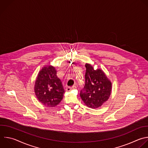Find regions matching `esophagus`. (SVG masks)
I'll use <instances>...</instances> for the list:
<instances>
[{"mask_svg": "<svg viewBox=\"0 0 148 148\" xmlns=\"http://www.w3.org/2000/svg\"><path fill=\"white\" fill-rule=\"evenodd\" d=\"M75 88H77L76 86H75V85H74V86H69V87H67V89H66V90H67V91H70V90H72V89H75Z\"/></svg>", "mask_w": 148, "mask_h": 148, "instance_id": "1", "label": "esophagus"}]
</instances>
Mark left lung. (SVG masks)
Returning <instances> with one entry per match:
<instances>
[{
	"mask_svg": "<svg viewBox=\"0 0 148 148\" xmlns=\"http://www.w3.org/2000/svg\"><path fill=\"white\" fill-rule=\"evenodd\" d=\"M85 67V86L80 91V96L88 107L96 109L109 99L112 83L102 70H95L89 64H86Z\"/></svg>",
	"mask_w": 148,
	"mask_h": 148,
	"instance_id": "1",
	"label": "left lung"
}]
</instances>
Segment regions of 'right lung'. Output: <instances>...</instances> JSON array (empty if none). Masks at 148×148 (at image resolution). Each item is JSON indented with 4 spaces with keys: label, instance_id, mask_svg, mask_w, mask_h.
I'll list each match as a JSON object with an SVG mask.
<instances>
[{
    "label": "right lung",
    "instance_id": "1",
    "mask_svg": "<svg viewBox=\"0 0 148 148\" xmlns=\"http://www.w3.org/2000/svg\"><path fill=\"white\" fill-rule=\"evenodd\" d=\"M55 68L44 67L39 73L35 84V92L39 101L47 107H55L63 99L64 89L56 75Z\"/></svg>",
    "mask_w": 148,
    "mask_h": 148
}]
</instances>
